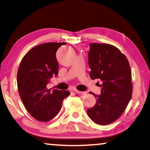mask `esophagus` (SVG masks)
Here are the masks:
<instances>
[{"label": "esophagus", "mask_w": 150, "mask_h": 150, "mask_svg": "<svg viewBox=\"0 0 150 150\" xmlns=\"http://www.w3.org/2000/svg\"><path fill=\"white\" fill-rule=\"evenodd\" d=\"M74 91H75V92L76 93H77V94L84 95V94H86V91H79V90H77V89H75Z\"/></svg>", "instance_id": "34e87169"}]
</instances>
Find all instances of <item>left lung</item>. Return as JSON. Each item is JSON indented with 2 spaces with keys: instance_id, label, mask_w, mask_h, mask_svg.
<instances>
[{
  "instance_id": "obj_1",
  "label": "left lung",
  "mask_w": 150,
  "mask_h": 150,
  "mask_svg": "<svg viewBox=\"0 0 150 150\" xmlns=\"http://www.w3.org/2000/svg\"><path fill=\"white\" fill-rule=\"evenodd\" d=\"M88 64L91 79L102 81L101 93L88 117L95 123L108 125L118 119L127 108L132 96L131 71L127 57L115 46L107 44H89Z\"/></svg>"
}]
</instances>
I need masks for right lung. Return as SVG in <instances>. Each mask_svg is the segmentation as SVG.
<instances>
[{
    "instance_id": "1",
    "label": "right lung",
    "mask_w": 150,
    "mask_h": 150,
    "mask_svg": "<svg viewBox=\"0 0 150 150\" xmlns=\"http://www.w3.org/2000/svg\"><path fill=\"white\" fill-rule=\"evenodd\" d=\"M65 42L42 44L24 56L18 69V91L27 110L39 121L53 119L61 110L69 91L46 89L53 76L59 73L56 52Z\"/></svg>"
}]
</instances>
